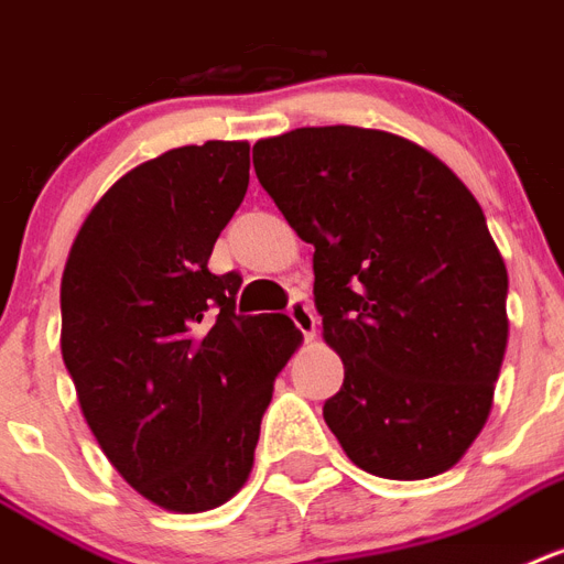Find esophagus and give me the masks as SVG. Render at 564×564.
I'll return each instance as SVG.
<instances>
[{
	"label": "esophagus",
	"mask_w": 564,
	"mask_h": 564,
	"mask_svg": "<svg viewBox=\"0 0 564 564\" xmlns=\"http://www.w3.org/2000/svg\"><path fill=\"white\" fill-rule=\"evenodd\" d=\"M286 313H290V318L295 322V327L301 329L306 338L315 336V324H318V322H315L313 306H310V301H306V297H301V295L292 297L290 310H286Z\"/></svg>",
	"instance_id": "34e87169"
}]
</instances>
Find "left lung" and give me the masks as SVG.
I'll use <instances>...</instances> for the list:
<instances>
[{"label":"left lung","instance_id":"obj_1","mask_svg":"<svg viewBox=\"0 0 564 564\" xmlns=\"http://www.w3.org/2000/svg\"><path fill=\"white\" fill-rule=\"evenodd\" d=\"M254 173L315 246V310L345 361L329 432L379 478L452 469L487 423L510 333L478 199L414 141L345 123L258 141Z\"/></svg>","mask_w":564,"mask_h":564}]
</instances>
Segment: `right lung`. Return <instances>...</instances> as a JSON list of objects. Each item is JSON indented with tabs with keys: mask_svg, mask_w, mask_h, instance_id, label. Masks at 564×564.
<instances>
[{
	"mask_svg": "<svg viewBox=\"0 0 564 564\" xmlns=\"http://www.w3.org/2000/svg\"><path fill=\"white\" fill-rule=\"evenodd\" d=\"M249 187V144L205 141L123 173L77 231L63 361L109 464L171 512L249 480L274 377L301 345L281 313L240 315L237 272L208 258Z\"/></svg>",
	"mask_w": 564,
	"mask_h": 564,
	"instance_id": "1",
	"label": "right lung"
}]
</instances>
